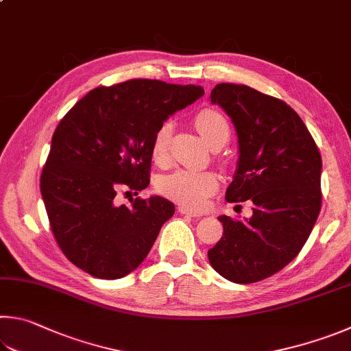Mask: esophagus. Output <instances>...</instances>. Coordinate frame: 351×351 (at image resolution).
Instances as JSON below:
<instances>
[{"label":"esophagus","mask_w":351,"mask_h":351,"mask_svg":"<svg viewBox=\"0 0 351 351\" xmlns=\"http://www.w3.org/2000/svg\"><path fill=\"white\" fill-rule=\"evenodd\" d=\"M178 212H180L181 215H187V216H190V218H199V216H202V213L195 212V210H190V208L184 207V206L178 207Z\"/></svg>","instance_id":"obj_1"}]
</instances>
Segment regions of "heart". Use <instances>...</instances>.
<instances>
[{
  "instance_id": "obj_1",
  "label": "heart",
  "mask_w": 351,
  "mask_h": 351,
  "mask_svg": "<svg viewBox=\"0 0 351 351\" xmlns=\"http://www.w3.org/2000/svg\"><path fill=\"white\" fill-rule=\"evenodd\" d=\"M195 125L210 147L224 145L230 135V125L224 114L215 109H202L195 114ZM173 132L171 121H164L158 125L150 144V154L156 164H165L169 159V145ZM219 187V176L212 170L196 171L178 169L164 175L158 181V190L167 199L181 206L199 210L210 196Z\"/></svg>"
}]
</instances>
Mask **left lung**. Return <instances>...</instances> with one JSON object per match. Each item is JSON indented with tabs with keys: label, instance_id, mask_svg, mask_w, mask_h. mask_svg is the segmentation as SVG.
Segmentation results:
<instances>
[{
	"label": "left lung",
	"instance_id": "1",
	"mask_svg": "<svg viewBox=\"0 0 351 351\" xmlns=\"http://www.w3.org/2000/svg\"><path fill=\"white\" fill-rule=\"evenodd\" d=\"M237 127L238 170L228 202H253L250 219L219 216L222 238L208 250L221 276L252 284L295 259L321 212L322 159L299 114L282 99L244 84L221 82L210 93Z\"/></svg>",
	"mask_w": 351,
	"mask_h": 351
}]
</instances>
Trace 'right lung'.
Returning <instances> with one entry per match:
<instances>
[{
    "mask_svg": "<svg viewBox=\"0 0 351 351\" xmlns=\"http://www.w3.org/2000/svg\"><path fill=\"white\" fill-rule=\"evenodd\" d=\"M201 86L129 80L81 98L52 136L40 189L56 244L99 279L129 275L147 256L175 206L161 196L118 204L150 182V144L169 114L195 103Z\"/></svg>",
    "mask_w": 351,
    "mask_h": 351,
    "instance_id": "add662e5",
    "label": "right lung"
}]
</instances>
